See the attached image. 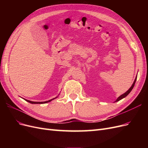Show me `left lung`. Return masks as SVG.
<instances>
[{"mask_svg":"<svg viewBox=\"0 0 148 148\" xmlns=\"http://www.w3.org/2000/svg\"><path fill=\"white\" fill-rule=\"evenodd\" d=\"M136 78H137V76L136 77V78H135V81H134V82H133V84L132 85V86L129 88V89L127 91H126L125 92V93H123V95H120L117 99H116V101H115V102H117V101H119L120 100H121V99H122L123 98H124V97H126L127 95H128V94L131 91H132V90L133 89V87H134V86H135V82H136Z\"/></svg>","mask_w":148,"mask_h":148,"instance_id":"1","label":"left lung"}]
</instances>
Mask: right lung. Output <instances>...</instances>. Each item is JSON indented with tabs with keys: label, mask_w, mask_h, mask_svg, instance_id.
<instances>
[{
	"label": "right lung",
	"mask_w": 148,
	"mask_h": 148,
	"mask_svg": "<svg viewBox=\"0 0 148 148\" xmlns=\"http://www.w3.org/2000/svg\"><path fill=\"white\" fill-rule=\"evenodd\" d=\"M57 97H58V96L57 97H56L55 98H53V99H52L51 100H49V101H44V102H34V101H29V100H27V99H24L26 101H27V102H28L29 103H31V104H44V103H47V102H51V101L55 99L56 98H57Z\"/></svg>",
	"instance_id": "1"
}]
</instances>
